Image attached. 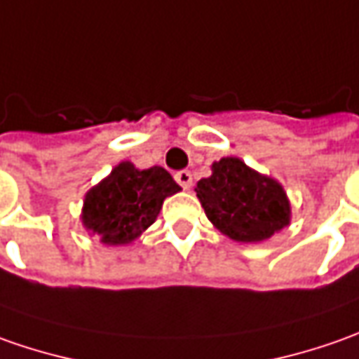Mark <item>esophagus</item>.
I'll use <instances>...</instances> for the list:
<instances>
[{"mask_svg":"<svg viewBox=\"0 0 359 359\" xmlns=\"http://www.w3.org/2000/svg\"><path fill=\"white\" fill-rule=\"evenodd\" d=\"M175 180L179 182V184L182 187V189H184V191H189V189H191V184H192L191 170H179V172L175 175Z\"/></svg>","mask_w":359,"mask_h":359,"instance_id":"1","label":"esophagus"}]
</instances>
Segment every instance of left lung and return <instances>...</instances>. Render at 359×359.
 Segmentation results:
<instances>
[{"mask_svg": "<svg viewBox=\"0 0 359 359\" xmlns=\"http://www.w3.org/2000/svg\"><path fill=\"white\" fill-rule=\"evenodd\" d=\"M194 192L208 220L232 241H266L290 222V204L278 182L234 156L215 163L212 175L198 180Z\"/></svg>", "mask_w": 359, "mask_h": 359, "instance_id": "8db88e82", "label": "left lung"}]
</instances>
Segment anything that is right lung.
<instances>
[{
	"label": "right lung",
	"instance_id": "obj_1",
	"mask_svg": "<svg viewBox=\"0 0 359 359\" xmlns=\"http://www.w3.org/2000/svg\"><path fill=\"white\" fill-rule=\"evenodd\" d=\"M180 187L163 167L139 170L121 163L87 192L83 224L105 244H127L155 222L163 201Z\"/></svg>",
	"mask_w": 359,
	"mask_h": 359
}]
</instances>
